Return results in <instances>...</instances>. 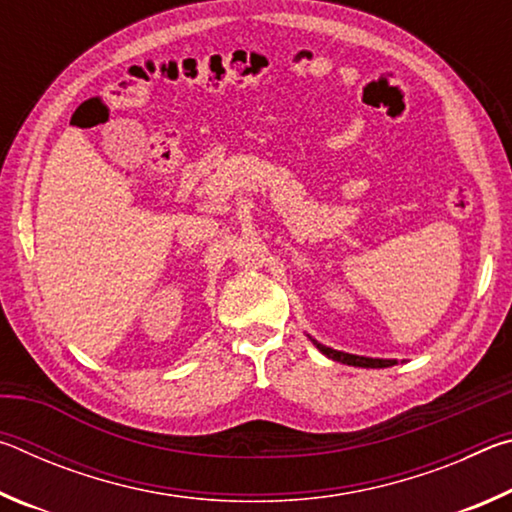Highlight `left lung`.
Returning a JSON list of instances; mask_svg holds the SVG:
<instances>
[{
    "label": "left lung",
    "instance_id": "1",
    "mask_svg": "<svg viewBox=\"0 0 512 512\" xmlns=\"http://www.w3.org/2000/svg\"><path fill=\"white\" fill-rule=\"evenodd\" d=\"M309 336V334H307ZM309 341L316 345V348L325 354L327 359H332V361H341V363H345V366H357V368H391V366H395L397 363V359H372V357H359V354H350V352H341V350H334V348H327V345H323V343H318L316 339H311L309 336Z\"/></svg>",
    "mask_w": 512,
    "mask_h": 512
}]
</instances>
